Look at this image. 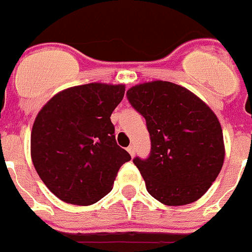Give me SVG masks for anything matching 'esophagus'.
Returning a JSON list of instances; mask_svg holds the SVG:
<instances>
[{
    "label": "esophagus",
    "instance_id": "1",
    "mask_svg": "<svg viewBox=\"0 0 252 252\" xmlns=\"http://www.w3.org/2000/svg\"><path fill=\"white\" fill-rule=\"evenodd\" d=\"M127 151H128V154H130V155H131V157H135V146H133V145H130V146H128V148H127Z\"/></svg>",
    "mask_w": 252,
    "mask_h": 252
}]
</instances>
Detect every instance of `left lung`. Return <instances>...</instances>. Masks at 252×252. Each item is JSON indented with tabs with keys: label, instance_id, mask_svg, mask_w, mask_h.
Masks as SVG:
<instances>
[{
	"label": "left lung",
	"instance_id": "left-lung-1",
	"mask_svg": "<svg viewBox=\"0 0 252 252\" xmlns=\"http://www.w3.org/2000/svg\"><path fill=\"white\" fill-rule=\"evenodd\" d=\"M131 106L146 120L151 151L133 159L146 189L165 206L198 201L212 186L224 160L217 116L189 90L165 81L131 87Z\"/></svg>",
	"mask_w": 252,
	"mask_h": 252
}]
</instances>
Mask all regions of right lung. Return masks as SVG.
<instances>
[{
	"label": "right lung",
	"instance_id": "right-lung-1",
	"mask_svg": "<svg viewBox=\"0 0 252 252\" xmlns=\"http://www.w3.org/2000/svg\"><path fill=\"white\" fill-rule=\"evenodd\" d=\"M125 84L90 83L51 97L31 130V159L51 193L65 203L90 206L112 190L130 154L116 142L111 115Z\"/></svg>",
	"mask_w": 252,
	"mask_h": 252
}]
</instances>
